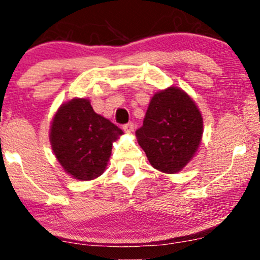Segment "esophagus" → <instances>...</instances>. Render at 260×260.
<instances>
[{"mask_svg": "<svg viewBox=\"0 0 260 260\" xmlns=\"http://www.w3.org/2000/svg\"><path fill=\"white\" fill-rule=\"evenodd\" d=\"M123 129H124V132H127V133H132V132H133V129H134V124H133V122H128V123L123 124Z\"/></svg>", "mask_w": 260, "mask_h": 260, "instance_id": "obj_1", "label": "esophagus"}]
</instances>
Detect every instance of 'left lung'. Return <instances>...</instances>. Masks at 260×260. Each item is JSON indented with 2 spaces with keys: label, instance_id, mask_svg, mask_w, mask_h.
I'll return each mask as SVG.
<instances>
[{
  "label": "left lung",
  "instance_id": "obj_1",
  "mask_svg": "<svg viewBox=\"0 0 260 260\" xmlns=\"http://www.w3.org/2000/svg\"><path fill=\"white\" fill-rule=\"evenodd\" d=\"M136 136L154 169L176 174L198 150L203 136L202 113L186 91L170 86L151 98Z\"/></svg>",
  "mask_w": 260,
  "mask_h": 260
}]
</instances>
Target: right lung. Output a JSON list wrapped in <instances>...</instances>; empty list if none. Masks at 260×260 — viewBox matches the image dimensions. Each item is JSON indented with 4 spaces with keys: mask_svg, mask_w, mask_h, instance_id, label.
I'll use <instances>...</instances> for the list:
<instances>
[{
    "mask_svg": "<svg viewBox=\"0 0 260 260\" xmlns=\"http://www.w3.org/2000/svg\"><path fill=\"white\" fill-rule=\"evenodd\" d=\"M123 133L92 110L88 99L62 104L53 116L50 143L56 159L68 175L90 181L103 175L112 143Z\"/></svg>",
    "mask_w": 260,
    "mask_h": 260,
    "instance_id": "obj_1",
    "label": "right lung"
}]
</instances>
